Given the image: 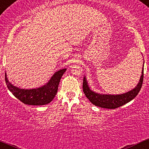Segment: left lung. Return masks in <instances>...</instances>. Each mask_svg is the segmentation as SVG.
<instances>
[{
	"instance_id": "obj_1",
	"label": "left lung",
	"mask_w": 149,
	"mask_h": 149,
	"mask_svg": "<svg viewBox=\"0 0 149 149\" xmlns=\"http://www.w3.org/2000/svg\"><path fill=\"white\" fill-rule=\"evenodd\" d=\"M143 64H144V61H143ZM143 80V67L139 83L134 89L125 93L120 94V95H105V94H100L92 91L89 87L86 77L84 76L83 82V90L87 98L94 105L101 108H104V109H114L128 103L138 95L142 86Z\"/></svg>"
}]
</instances>
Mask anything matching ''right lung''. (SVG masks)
Here are the masks:
<instances>
[{
  "instance_id": "add662e5",
  "label": "right lung",
  "mask_w": 149,
  "mask_h": 149,
  "mask_svg": "<svg viewBox=\"0 0 149 149\" xmlns=\"http://www.w3.org/2000/svg\"><path fill=\"white\" fill-rule=\"evenodd\" d=\"M66 71V69L59 70L54 73L45 85L33 89H21L15 86L9 82L6 73L5 79L8 90L24 104L33 106L45 105L52 102L54 98L61 76Z\"/></svg>"
}]
</instances>
